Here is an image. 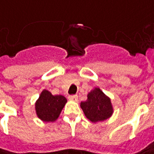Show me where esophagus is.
I'll return each mask as SVG.
<instances>
[{"label": "esophagus", "instance_id": "1", "mask_svg": "<svg viewBox=\"0 0 154 154\" xmlns=\"http://www.w3.org/2000/svg\"><path fill=\"white\" fill-rule=\"evenodd\" d=\"M68 98H69V100H73V101H77V100H78V96H77V94L69 95V96H68Z\"/></svg>", "mask_w": 154, "mask_h": 154}]
</instances>
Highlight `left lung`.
<instances>
[{
  "instance_id": "left-lung-1",
  "label": "left lung",
  "mask_w": 154,
  "mask_h": 154,
  "mask_svg": "<svg viewBox=\"0 0 154 154\" xmlns=\"http://www.w3.org/2000/svg\"><path fill=\"white\" fill-rule=\"evenodd\" d=\"M80 106L86 118L93 123L107 119L113 113L111 99L99 88H94L88 94V99L81 102Z\"/></svg>"
}]
</instances>
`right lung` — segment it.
Masks as SVG:
<instances>
[{
  "label": "right lung",
  "mask_w": 154,
  "mask_h": 154,
  "mask_svg": "<svg viewBox=\"0 0 154 154\" xmlns=\"http://www.w3.org/2000/svg\"><path fill=\"white\" fill-rule=\"evenodd\" d=\"M66 102L67 100L65 96L60 94L53 95L48 90L44 89L35 101V112L43 122H54L59 118Z\"/></svg>",
  "instance_id": "add662e5"
}]
</instances>
